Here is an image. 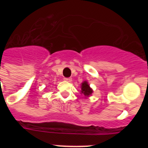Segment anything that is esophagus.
Segmentation results:
<instances>
[{
  "mask_svg": "<svg viewBox=\"0 0 148 148\" xmlns=\"http://www.w3.org/2000/svg\"><path fill=\"white\" fill-rule=\"evenodd\" d=\"M65 82H72V78H64Z\"/></svg>",
  "mask_w": 148,
  "mask_h": 148,
  "instance_id": "1",
  "label": "esophagus"
}]
</instances>
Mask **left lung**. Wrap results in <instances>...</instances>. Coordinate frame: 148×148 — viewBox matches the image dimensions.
<instances>
[{"label": "left lung", "instance_id": "1", "mask_svg": "<svg viewBox=\"0 0 148 148\" xmlns=\"http://www.w3.org/2000/svg\"><path fill=\"white\" fill-rule=\"evenodd\" d=\"M93 92V90L90 87V84L87 81H84L82 83L81 85V94H84L85 98L90 97Z\"/></svg>", "mask_w": 148, "mask_h": 148}]
</instances>
